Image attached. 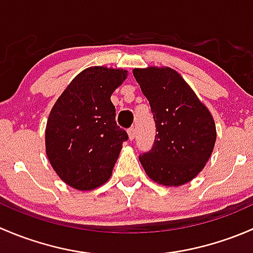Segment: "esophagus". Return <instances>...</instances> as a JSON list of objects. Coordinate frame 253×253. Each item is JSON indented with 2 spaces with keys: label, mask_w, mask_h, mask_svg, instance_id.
<instances>
[{
  "label": "esophagus",
  "mask_w": 253,
  "mask_h": 253,
  "mask_svg": "<svg viewBox=\"0 0 253 253\" xmlns=\"http://www.w3.org/2000/svg\"><path fill=\"white\" fill-rule=\"evenodd\" d=\"M127 133H128V138L132 141V139H134V136H136V128L131 127V128L127 129Z\"/></svg>",
  "instance_id": "obj_1"
}]
</instances>
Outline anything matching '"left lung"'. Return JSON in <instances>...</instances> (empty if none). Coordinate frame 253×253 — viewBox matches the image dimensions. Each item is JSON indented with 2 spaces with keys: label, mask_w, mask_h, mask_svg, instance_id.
Wrapping results in <instances>:
<instances>
[{
  "label": "left lung",
  "mask_w": 253,
  "mask_h": 253,
  "mask_svg": "<svg viewBox=\"0 0 253 253\" xmlns=\"http://www.w3.org/2000/svg\"><path fill=\"white\" fill-rule=\"evenodd\" d=\"M133 76L149 101L158 132L152 149L139 155L145 174L169 187L190 182L213 152V116L172 68H134Z\"/></svg>",
  "instance_id": "8db88e82"
}]
</instances>
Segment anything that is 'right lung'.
Instances as JSON below:
<instances>
[{
  "mask_svg": "<svg viewBox=\"0 0 253 253\" xmlns=\"http://www.w3.org/2000/svg\"><path fill=\"white\" fill-rule=\"evenodd\" d=\"M127 78V71L89 67L73 78L48 115L45 147L61 180L79 191L99 187L110 178L128 139L115 121L111 94Z\"/></svg>",
  "mask_w": 253,
  "mask_h": 253,
  "instance_id": "add662e5",
  "label": "right lung"
}]
</instances>
